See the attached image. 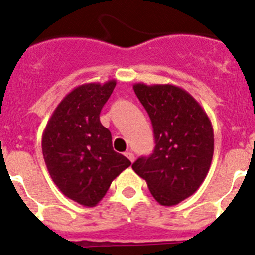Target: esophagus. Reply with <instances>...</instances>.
<instances>
[{"label": "esophagus", "mask_w": 255, "mask_h": 255, "mask_svg": "<svg viewBox=\"0 0 255 255\" xmlns=\"http://www.w3.org/2000/svg\"><path fill=\"white\" fill-rule=\"evenodd\" d=\"M125 157L128 159H129L130 162H134L135 161V155H134V153H132V152H125Z\"/></svg>", "instance_id": "1"}]
</instances>
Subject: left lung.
I'll list each match as a JSON object with an SVG mask.
<instances>
[{"instance_id":"obj_1","label":"left lung","mask_w":255,"mask_h":255,"mask_svg":"<svg viewBox=\"0 0 255 255\" xmlns=\"http://www.w3.org/2000/svg\"><path fill=\"white\" fill-rule=\"evenodd\" d=\"M154 132V150L132 163V170L162 206H175L193 195L211 167L215 138L203 107L172 84H134Z\"/></svg>"}]
</instances>
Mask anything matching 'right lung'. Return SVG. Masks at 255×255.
I'll return each mask as SVG.
<instances>
[{
  "label": "right lung",
  "mask_w": 255,
  "mask_h": 255,
  "mask_svg": "<svg viewBox=\"0 0 255 255\" xmlns=\"http://www.w3.org/2000/svg\"><path fill=\"white\" fill-rule=\"evenodd\" d=\"M115 87L112 79L74 88L58 103L42 136L43 158L53 182L62 194L85 207L100 203L111 182L131 164L115 152L111 132L100 121Z\"/></svg>",
  "instance_id": "add662e5"
}]
</instances>
